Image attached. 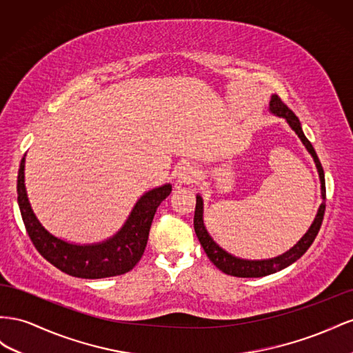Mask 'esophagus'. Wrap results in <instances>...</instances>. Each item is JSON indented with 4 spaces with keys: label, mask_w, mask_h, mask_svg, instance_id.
<instances>
[{
    "label": "esophagus",
    "mask_w": 353,
    "mask_h": 353,
    "mask_svg": "<svg viewBox=\"0 0 353 353\" xmlns=\"http://www.w3.org/2000/svg\"><path fill=\"white\" fill-rule=\"evenodd\" d=\"M198 176V170L192 164H183L180 165L176 174V182L177 185H190L195 182Z\"/></svg>",
    "instance_id": "34e87169"
}]
</instances>
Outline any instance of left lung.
I'll return each instance as SVG.
<instances>
[{"mask_svg":"<svg viewBox=\"0 0 353 353\" xmlns=\"http://www.w3.org/2000/svg\"><path fill=\"white\" fill-rule=\"evenodd\" d=\"M269 112L274 114L279 118H284L287 121V124L291 127V130L300 137L301 143L305 145L307 152L314 158V163L316 165L319 180H321V196H322V204L318 208V213L312 221L310 228L307 229V232L300 238L299 243L291 247L285 253L279 254L276 257L272 259H263V260H248V259H241L234 254L228 253L226 250L221 248L216 241L211 238L208 234V230L204 225V201L203 196L196 195V205H195V216H194V228H195V234L199 239L201 245H203L205 254L211 260L217 269L221 272H225L228 275L238 276V278H260V276H266L270 274H275V272L284 269L290 266L291 263H294L296 260H299L301 256H303L307 248L314 243V239L316 238L319 228L322 223V219H324V211H325V177H324V170H322V165L319 163V158L315 152L314 146L306 139L303 130H301V124L299 118L294 115L293 110H291L283 100H281L276 94L270 96V102H269Z\"/></svg>","mask_w":353,"mask_h":353,"instance_id":"obj_1","label":"left lung"}]
</instances>
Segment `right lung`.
<instances>
[{"label": "right lung", "instance_id": "right-lung-1", "mask_svg": "<svg viewBox=\"0 0 353 353\" xmlns=\"http://www.w3.org/2000/svg\"><path fill=\"white\" fill-rule=\"evenodd\" d=\"M25 157L20 161L17 176V203L26 232L38 253L57 269L77 278H109L132 270L145 253L157 208L170 195L171 185L154 188L140 196L115 235L102 243L74 244L50 234L37 219L26 194Z\"/></svg>", "mask_w": 353, "mask_h": 353}]
</instances>
